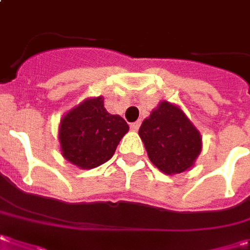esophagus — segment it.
<instances>
[{"mask_svg": "<svg viewBox=\"0 0 250 250\" xmlns=\"http://www.w3.org/2000/svg\"><path fill=\"white\" fill-rule=\"evenodd\" d=\"M140 125H141L140 122H134V123L130 125V127H131V130H133V131H137V130L140 128Z\"/></svg>", "mask_w": 250, "mask_h": 250, "instance_id": "1", "label": "esophagus"}]
</instances>
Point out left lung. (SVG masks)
Here are the masks:
<instances>
[{
  "label": "left lung",
  "mask_w": 250,
  "mask_h": 250,
  "mask_svg": "<svg viewBox=\"0 0 250 250\" xmlns=\"http://www.w3.org/2000/svg\"><path fill=\"white\" fill-rule=\"evenodd\" d=\"M140 138L148 158L162 173L173 176L195 166L202 152V135L184 110L162 101L142 122Z\"/></svg>",
  "instance_id": "1"
}]
</instances>
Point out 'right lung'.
Wrapping results in <instances>:
<instances>
[{
  "instance_id": "obj_1",
  "label": "right lung",
  "mask_w": 250,
  "mask_h": 250,
  "mask_svg": "<svg viewBox=\"0 0 250 250\" xmlns=\"http://www.w3.org/2000/svg\"><path fill=\"white\" fill-rule=\"evenodd\" d=\"M128 133V125L119 115H110L102 97L85 98L61 119L58 140L61 153L67 162L83 170L108 162L120 140Z\"/></svg>"
}]
</instances>
